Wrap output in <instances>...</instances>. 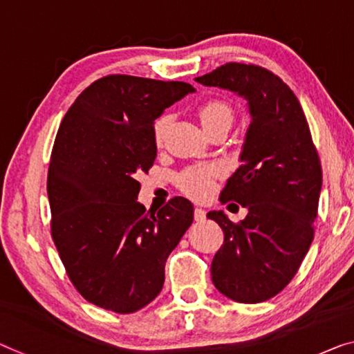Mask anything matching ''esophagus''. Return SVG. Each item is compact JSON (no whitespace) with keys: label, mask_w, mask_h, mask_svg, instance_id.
Masks as SVG:
<instances>
[{"label":"esophagus","mask_w":354,"mask_h":354,"mask_svg":"<svg viewBox=\"0 0 354 354\" xmlns=\"http://www.w3.org/2000/svg\"><path fill=\"white\" fill-rule=\"evenodd\" d=\"M194 218H195V221H203L205 218H207V211H205L203 208H200V207H195Z\"/></svg>","instance_id":"34e87169"}]
</instances>
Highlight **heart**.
Listing matches in <instances>:
<instances>
[{"instance_id": "1", "label": "heart", "mask_w": 354, "mask_h": 354, "mask_svg": "<svg viewBox=\"0 0 354 354\" xmlns=\"http://www.w3.org/2000/svg\"><path fill=\"white\" fill-rule=\"evenodd\" d=\"M200 122H202L203 129H207L211 124L218 122L221 119L232 120V111L227 104L219 102V100H209V102L203 103L197 111ZM167 127V115H162L154 122L152 127V133H154V141L157 145L162 143L163 131ZM221 173V168L218 165H195L184 170L178 178V184L184 194L189 197L203 200L211 195L214 191L216 178Z\"/></svg>"}]
</instances>
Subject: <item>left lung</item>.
Wrapping results in <instances>:
<instances>
[{
	"instance_id": "1",
	"label": "left lung",
	"mask_w": 354,
	"mask_h": 354,
	"mask_svg": "<svg viewBox=\"0 0 354 354\" xmlns=\"http://www.w3.org/2000/svg\"><path fill=\"white\" fill-rule=\"evenodd\" d=\"M248 102L251 124L241 165L227 179L221 202L248 209L240 223L209 211L224 232L211 262V279L225 297L259 304L281 292L313 241L323 171L297 97L277 75L245 63H225L195 77Z\"/></svg>"
}]
</instances>
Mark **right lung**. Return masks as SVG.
<instances>
[{"instance_id": "right-lung-1", "label": "right lung", "mask_w": 354, "mask_h": 354, "mask_svg": "<svg viewBox=\"0 0 354 354\" xmlns=\"http://www.w3.org/2000/svg\"><path fill=\"white\" fill-rule=\"evenodd\" d=\"M194 91L178 81L104 76L62 120L47 173L50 232L71 283L97 307L127 315L152 302L168 256L191 227L187 198L146 211L136 176L156 160L154 120Z\"/></svg>"}]
</instances>
